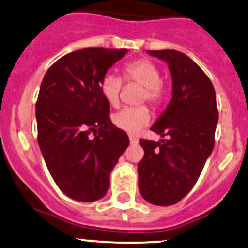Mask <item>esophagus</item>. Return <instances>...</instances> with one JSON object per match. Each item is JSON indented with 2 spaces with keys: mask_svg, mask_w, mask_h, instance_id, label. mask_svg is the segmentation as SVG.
<instances>
[{
  "mask_svg": "<svg viewBox=\"0 0 248 248\" xmlns=\"http://www.w3.org/2000/svg\"><path fill=\"white\" fill-rule=\"evenodd\" d=\"M129 138H130V143H131V144H137L138 143V138L135 137V136H129Z\"/></svg>",
  "mask_w": 248,
  "mask_h": 248,
  "instance_id": "esophagus-1",
  "label": "esophagus"
}]
</instances>
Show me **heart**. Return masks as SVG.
<instances>
[{
  "mask_svg": "<svg viewBox=\"0 0 248 248\" xmlns=\"http://www.w3.org/2000/svg\"><path fill=\"white\" fill-rule=\"evenodd\" d=\"M123 77L126 82H137L142 85L143 90L138 102H148L153 108H159L166 102L168 97V87L161 79V70L154 61L137 59L130 61L123 67ZM100 91L105 99L112 106H117L121 100L123 90V80L121 77L112 72H106L100 79ZM151 113L146 105L124 108L112 116V122L118 129L126 132H137L146 126L150 122Z\"/></svg>",
  "mask_w": 248,
  "mask_h": 248,
  "instance_id": "obj_1",
  "label": "heart"
}]
</instances>
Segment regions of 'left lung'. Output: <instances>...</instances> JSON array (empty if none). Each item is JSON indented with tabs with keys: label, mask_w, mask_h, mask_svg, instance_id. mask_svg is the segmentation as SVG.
<instances>
[{
	"label": "left lung",
	"mask_w": 248,
	"mask_h": 248,
	"mask_svg": "<svg viewBox=\"0 0 248 248\" xmlns=\"http://www.w3.org/2000/svg\"><path fill=\"white\" fill-rule=\"evenodd\" d=\"M164 60L172 77V98L151 130L168 140H140L138 187L157 206L177 203L199 180L215 142L219 113L210 79L190 58L174 49L148 50Z\"/></svg>",
	"instance_id": "left-lung-1"
}]
</instances>
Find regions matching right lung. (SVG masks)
<instances>
[{
	"instance_id": "obj_1",
	"label": "right lung",
	"mask_w": 248,
	"mask_h": 248,
	"mask_svg": "<svg viewBox=\"0 0 248 248\" xmlns=\"http://www.w3.org/2000/svg\"><path fill=\"white\" fill-rule=\"evenodd\" d=\"M127 49L84 48L55 61L35 105L38 142L49 174L71 199L92 202L110 187V172L129 145L110 119L100 79Z\"/></svg>"
}]
</instances>
